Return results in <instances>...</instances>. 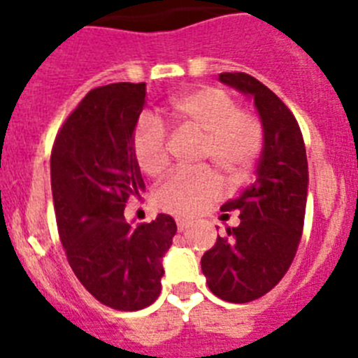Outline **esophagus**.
<instances>
[{
	"instance_id": "esophagus-1",
	"label": "esophagus",
	"mask_w": 358,
	"mask_h": 358,
	"mask_svg": "<svg viewBox=\"0 0 358 358\" xmlns=\"http://www.w3.org/2000/svg\"><path fill=\"white\" fill-rule=\"evenodd\" d=\"M176 222H177V229L185 231V229H188L189 224H192V220H188V218H177Z\"/></svg>"
}]
</instances>
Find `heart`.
Returning <instances> with one entry per match:
<instances>
[{
	"label": "heart",
	"instance_id": "1",
	"mask_svg": "<svg viewBox=\"0 0 358 358\" xmlns=\"http://www.w3.org/2000/svg\"><path fill=\"white\" fill-rule=\"evenodd\" d=\"M166 115L173 123L202 134V159L211 161L227 181L248 176L262 147L256 118L236 109L233 98L217 87H197L177 94ZM134 159L147 176L156 177L169 166L166 132L159 120L141 116L132 134ZM222 195V182L211 170L179 172L169 177L156 192V201L173 215H197Z\"/></svg>",
	"mask_w": 358,
	"mask_h": 358
}]
</instances>
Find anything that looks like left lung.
Returning a JSON list of instances; mask_svg holds the SVG:
<instances>
[{"label": "left lung", "instance_id": "obj_1", "mask_svg": "<svg viewBox=\"0 0 358 358\" xmlns=\"http://www.w3.org/2000/svg\"><path fill=\"white\" fill-rule=\"evenodd\" d=\"M218 80L255 100L264 129L256 179L220 210L238 211L201 260L202 274L217 297L249 303L280 283L296 256L305 224L308 163L303 136L289 107L248 73H220Z\"/></svg>", "mask_w": 358, "mask_h": 358}]
</instances>
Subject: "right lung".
<instances>
[{
	"mask_svg": "<svg viewBox=\"0 0 358 358\" xmlns=\"http://www.w3.org/2000/svg\"><path fill=\"white\" fill-rule=\"evenodd\" d=\"M145 96V82L90 91L57 132L50 161L57 227L73 273L94 299L123 312L157 299L177 231L170 215L140 226L123 215L129 199L145 192L132 152Z\"/></svg>",
	"mask_w": 358,
	"mask_h": 358,
	"instance_id": "obj_1",
	"label": "right lung"
}]
</instances>
